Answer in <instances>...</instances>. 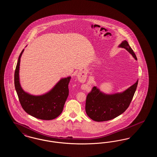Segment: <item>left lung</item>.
I'll return each instance as SVG.
<instances>
[{
    "instance_id": "1",
    "label": "left lung",
    "mask_w": 157,
    "mask_h": 157,
    "mask_svg": "<svg viewBox=\"0 0 157 157\" xmlns=\"http://www.w3.org/2000/svg\"><path fill=\"white\" fill-rule=\"evenodd\" d=\"M118 47L124 48L130 53L135 60L136 56L128 44L124 40ZM138 80L134 85L122 92L113 94H106L97 86L93 87L87 95L85 111L90 119L101 122L112 120L126 111L133 98Z\"/></svg>"
}]
</instances>
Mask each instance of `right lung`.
Here are the masks:
<instances>
[{
    "label": "right lung",
    "instance_id": "add662e5",
    "mask_svg": "<svg viewBox=\"0 0 157 157\" xmlns=\"http://www.w3.org/2000/svg\"><path fill=\"white\" fill-rule=\"evenodd\" d=\"M21 53L15 69V87L20 103L25 111L40 120H51L62 113L69 95L68 85L71 76L62 78L52 90L40 95H33L25 92L21 87L19 80Z\"/></svg>",
    "mask_w": 157,
    "mask_h": 157
}]
</instances>
